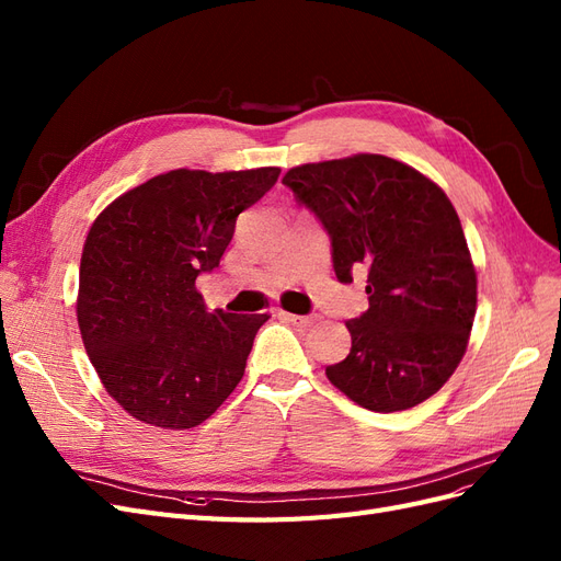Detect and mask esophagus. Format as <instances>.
<instances>
[{"instance_id":"obj_1","label":"esophagus","mask_w":561,"mask_h":561,"mask_svg":"<svg viewBox=\"0 0 561 561\" xmlns=\"http://www.w3.org/2000/svg\"><path fill=\"white\" fill-rule=\"evenodd\" d=\"M280 316L287 320V322H293V325H297V328H311L313 322H316V316H297V313H285V311H280Z\"/></svg>"}]
</instances>
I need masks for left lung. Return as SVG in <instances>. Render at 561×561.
<instances>
[{
	"label": "left lung",
	"mask_w": 561,
	"mask_h": 561,
	"mask_svg": "<svg viewBox=\"0 0 561 561\" xmlns=\"http://www.w3.org/2000/svg\"><path fill=\"white\" fill-rule=\"evenodd\" d=\"M283 184L328 229L336 278L367 271L369 309L346 322L351 353L325 367L332 386L383 414L435 396L461 363L478 311V274L447 194L381 154L304 163Z\"/></svg>",
	"instance_id": "1"
}]
</instances>
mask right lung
I'll use <instances>...</instances> for the list:
<instances>
[{
	"mask_svg": "<svg viewBox=\"0 0 561 561\" xmlns=\"http://www.w3.org/2000/svg\"><path fill=\"white\" fill-rule=\"evenodd\" d=\"M280 168L178 171L147 180L95 217L81 252L77 320L107 393L149 426L194 428L245 371L266 313L206 311L196 278L219 266L239 217Z\"/></svg>",
	"mask_w": 561,
	"mask_h": 561,
	"instance_id": "1",
	"label": "right lung"
}]
</instances>
